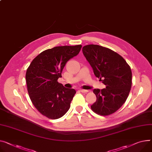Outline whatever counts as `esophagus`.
<instances>
[{
    "label": "esophagus",
    "mask_w": 152,
    "mask_h": 152,
    "mask_svg": "<svg viewBox=\"0 0 152 152\" xmlns=\"http://www.w3.org/2000/svg\"><path fill=\"white\" fill-rule=\"evenodd\" d=\"M80 91L82 93H87L89 92L88 90H85V89H80Z\"/></svg>",
    "instance_id": "1"
}]
</instances>
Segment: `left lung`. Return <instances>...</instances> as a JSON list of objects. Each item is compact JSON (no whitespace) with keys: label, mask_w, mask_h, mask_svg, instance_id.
Instances as JSON below:
<instances>
[{"label":"left lung","mask_w":152,"mask_h":152,"mask_svg":"<svg viewBox=\"0 0 152 152\" xmlns=\"http://www.w3.org/2000/svg\"><path fill=\"white\" fill-rule=\"evenodd\" d=\"M96 77L106 88L94 89L97 100L91 110L100 115H108L118 111L125 102L132 87L130 66L118 53L99 45L89 44L82 49Z\"/></svg>","instance_id":"left-lung-1"}]
</instances>
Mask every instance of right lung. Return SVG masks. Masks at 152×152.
<instances>
[{"instance_id":"right-lung-1","label":"right lung","mask_w":152,"mask_h":152,"mask_svg":"<svg viewBox=\"0 0 152 152\" xmlns=\"http://www.w3.org/2000/svg\"><path fill=\"white\" fill-rule=\"evenodd\" d=\"M82 45L57 46L34 58L26 79L30 100L38 111L49 119L61 118L70 108L76 91L58 82L66 63L77 56Z\"/></svg>"}]
</instances>
